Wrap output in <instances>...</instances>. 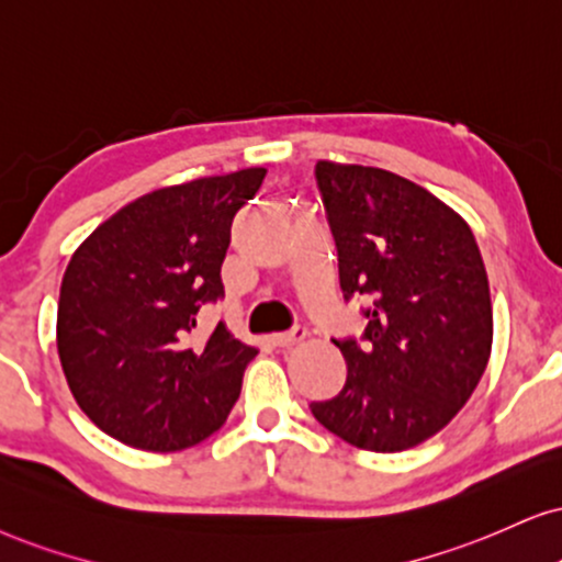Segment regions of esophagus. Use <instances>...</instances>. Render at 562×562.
Returning a JSON list of instances; mask_svg holds the SVG:
<instances>
[{
    "label": "esophagus",
    "mask_w": 562,
    "mask_h": 562,
    "mask_svg": "<svg viewBox=\"0 0 562 562\" xmlns=\"http://www.w3.org/2000/svg\"><path fill=\"white\" fill-rule=\"evenodd\" d=\"M305 339V326H293L290 331H280V334H272V345L274 347H293Z\"/></svg>",
    "instance_id": "1"
}]
</instances>
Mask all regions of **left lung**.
<instances>
[{"mask_svg": "<svg viewBox=\"0 0 562 562\" xmlns=\"http://www.w3.org/2000/svg\"><path fill=\"white\" fill-rule=\"evenodd\" d=\"M345 301L363 295V337L331 339L347 379L311 402L326 430L366 451L412 449L464 407L493 345L487 272L470 225L383 168L316 166Z\"/></svg>", "mask_w": 562, "mask_h": 562, "instance_id": "left-lung-1", "label": "left lung"}]
</instances>
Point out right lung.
<instances>
[{
	"label": "right lung",
	"instance_id": "obj_1",
	"mask_svg": "<svg viewBox=\"0 0 562 562\" xmlns=\"http://www.w3.org/2000/svg\"><path fill=\"white\" fill-rule=\"evenodd\" d=\"M265 168L210 176L134 199L90 233L61 280L56 347L85 415L126 446L181 451L223 428L248 347L196 316L225 295L220 267L236 212Z\"/></svg>",
	"mask_w": 562,
	"mask_h": 562
}]
</instances>
